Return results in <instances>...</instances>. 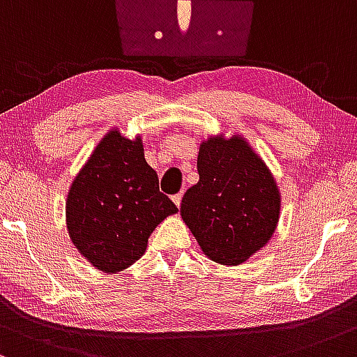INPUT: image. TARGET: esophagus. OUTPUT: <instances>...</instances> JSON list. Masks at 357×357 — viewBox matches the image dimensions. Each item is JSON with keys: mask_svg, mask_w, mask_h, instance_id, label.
I'll return each instance as SVG.
<instances>
[{"mask_svg": "<svg viewBox=\"0 0 357 357\" xmlns=\"http://www.w3.org/2000/svg\"><path fill=\"white\" fill-rule=\"evenodd\" d=\"M182 195H183V192H180V194L174 195V197H172V200H174V204L177 207H180V204H182Z\"/></svg>", "mask_w": 357, "mask_h": 357, "instance_id": "1", "label": "esophagus"}]
</instances>
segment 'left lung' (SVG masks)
I'll return each instance as SVG.
<instances>
[{"label": "left lung", "mask_w": 357, "mask_h": 357, "mask_svg": "<svg viewBox=\"0 0 357 357\" xmlns=\"http://www.w3.org/2000/svg\"><path fill=\"white\" fill-rule=\"evenodd\" d=\"M199 182L180 215L202 253L236 266L265 248L278 226L282 194L263 158L243 135H211L199 146Z\"/></svg>", "instance_id": "obj_1"}]
</instances>
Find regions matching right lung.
Listing matches in <instances>:
<instances>
[{
  "label": "right lung",
  "instance_id": "right-lung-1",
  "mask_svg": "<svg viewBox=\"0 0 357 357\" xmlns=\"http://www.w3.org/2000/svg\"><path fill=\"white\" fill-rule=\"evenodd\" d=\"M178 209L158 190L142 136L111 128L70 183L66 224L72 244L102 273H119L145 255L155 227Z\"/></svg>",
  "mask_w": 357,
  "mask_h": 357
}]
</instances>
